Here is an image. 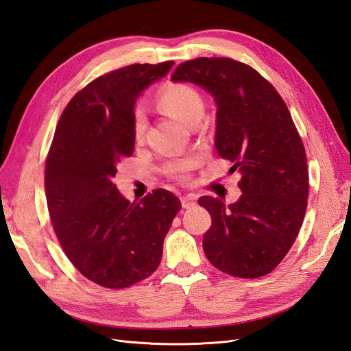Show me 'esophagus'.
I'll use <instances>...</instances> for the list:
<instances>
[{
	"label": "esophagus",
	"instance_id": "obj_1",
	"mask_svg": "<svg viewBox=\"0 0 351 351\" xmlns=\"http://www.w3.org/2000/svg\"><path fill=\"white\" fill-rule=\"evenodd\" d=\"M180 200H182V205L186 209H190V208H193L196 205L195 195H183L182 197H180Z\"/></svg>",
	"mask_w": 351,
	"mask_h": 351
}]
</instances>
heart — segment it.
Instances as JSON below:
<instances>
[{
  "mask_svg": "<svg viewBox=\"0 0 351 351\" xmlns=\"http://www.w3.org/2000/svg\"><path fill=\"white\" fill-rule=\"evenodd\" d=\"M158 105L168 115L186 123L187 125H195L204 112V98L192 84L183 82H168L156 93ZM146 130V119L142 111L137 110L133 117V136L136 142L143 139ZM195 159H184V161L169 162L165 165V173L180 182H184L189 171L193 168Z\"/></svg>",
  "mask_w": 351,
  "mask_h": 351,
  "instance_id": "obj_1",
  "label": "heart"
}]
</instances>
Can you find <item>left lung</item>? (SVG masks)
<instances>
[{
  "mask_svg": "<svg viewBox=\"0 0 351 351\" xmlns=\"http://www.w3.org/2000/svg\"><path fill=\"white\" fill-rule=\"evenodd\" d=\"M171 79L212 93L218 155L232 162L231 173H241L236 204L199 199L212 218L204 236L206 258L232 277H263L291 249L307 208L306 152L291 114L267 79L232 58L184 61Z\"/></svg>",
  "mask_w": 351,
  "mask_h": 351,
  "instance_id": "left-lung-1",
  "label": "left lung"
}]
</instances>
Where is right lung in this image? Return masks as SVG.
<instances>
[{
	"mask_svg": "<svg viewBox=\"0 0 351 351\" xmlns=\"http://www.w3.org/2000/svg\"><path fill=\"white\" fill-rule=\"evenodd\" d=\"M173 61L132 64L105 73L62 111L45 162V193L56 236L83 277L127 289L155 272L182 204L165 189L124 199L114 176L133 155L134 101Z\"/></svg>",
	"mask_w": 351,
	"mask_h": 351,
	"instance_id": "add662e5",
	"label": "right lung"
}]
</instances>
